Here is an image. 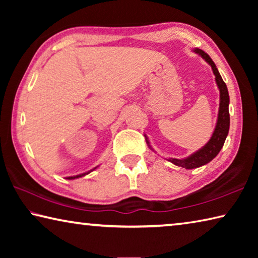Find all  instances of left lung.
Wrapping results in <instances>:
<instances>
[{
  "label": "left lung",
  "mask_w": 258,
  "mask_h": 258,
  "mask_svg": "<svg viewBox=\"0 0 258 258\" xmlns=\"http://www.w3.org/2000/svg\"><path fill=\"white\" fill-rule=\"evenodd\" d=\"M196 54H199L202 58L206 61V62L212 67V71L215 75V82L218 87V91H220V107H218V113H217V120L215 128H214V132L212 134L211 139L208 140V142L205 145L203 148H200L199 150L195 151L194 154L190 156L185 157V158H168L167 160L171 161L172 164L178 166V167H183L185 169H194L198 168L200 166H204L208 164L209 161H212L215 157L218 155V152L221 151L223 145L225 142V139L229 134V128H230V113H229V104H230V98H229V92L226 84L222 80V77L218 73V69L216 68L214 61L211 59L206 52H204L200 49L192 50ZM147 145L150 148L152 151V147L150 146V142L148 138H146ZM156 152V151H155Z\"/></svg>",
  "instance_id": "8db88e82"
}]
</instances>
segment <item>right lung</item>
<instances>
[{
    "label": "right lung",
    "instance_id": "1",
    "mask_svg": "<svg viewBox=\"0 0 258 258\" xmlns=\"http://www.w3.org/2000/svg\"><path fill=\"white\" fill-rule=\"evenodd\" d=\"M99 167V166H97V167H94V168H92L91 169V171H89V172H85V173H82V174H78V175H74V176H68V177H66L67 180H75V178H80V177H83V176H85V175H87V174L89 173H91V172H93L94 169H97Z\"/></svg>",
    "mask_w": 258,
    "mask_h": 258
}]
</instances>
